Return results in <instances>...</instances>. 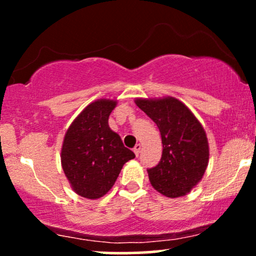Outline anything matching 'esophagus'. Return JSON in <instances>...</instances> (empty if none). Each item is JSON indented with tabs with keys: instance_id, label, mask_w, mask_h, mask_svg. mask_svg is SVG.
I'll return each instance as SVG.
<instances>
[{
	"instance_id": "obj_1",
	"label": "esophagus",
	"mask_w": 256,
	"mask_h": 256,
	"mask_svg": "<svg viewBox=\"0 0 256 256\" xmlns=\"http://www.w3.org/2000/svg\"><path fill=\"white\" fill-rule=\"evenodd\" d=\"M140 149H142V146H140V144H136V146L134 148V152L136 154V156H138L140 152Z\"/></svg>"
}]
</instances>
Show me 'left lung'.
<instances>
[{
    "label": "left lung",
    "mask_w": 256,
    "mask_h": 256,
    "mask_svg": "<svg viewBox=\"0 0 256 256\" xmlns=\"http://www.w3.org/2000/svg\"><path fill=\"white\" fill-rule=\"evenodd\" d=\"M134 104L158 125L162 140L160 162L148 170L152 188L171 198L186 195L204 177L210 160L201 122L183 102L171 96L136 98Z\"/></svg>",
    "instance_id": "left-lung-1"
}]
</instances>
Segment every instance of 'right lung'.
<instances>
[{
	"label": "right lung",
	"instance_id": "add662e5",
	"mask_svg": "<svg viewBox=\"0 0 256 256\" xmlns=\"http://www.w3.org/2000/svg\"><path fill=\"white\" fill-rule=\"evenodd\" d=\"M116 100L91 102L72 122L61 148V165L73 192L85 198H102L112 189L122 166L134 158L110 130L108 118Z\"/></svg>",
	"mask_w": 256,
	"mask_h": 256
}]
</instances>
